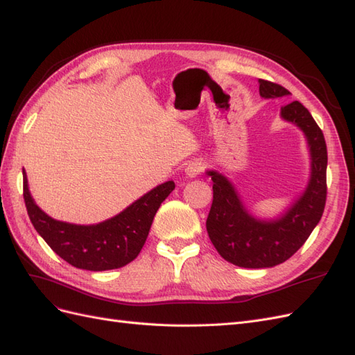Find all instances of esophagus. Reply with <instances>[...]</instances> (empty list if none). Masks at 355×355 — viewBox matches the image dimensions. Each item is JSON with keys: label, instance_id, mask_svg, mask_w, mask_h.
I'll list each match as a JSON object with an SVG mask.
<instances>
[{"label": "esophagus", "instance_id": "34e87169", "mask_svg": "<svg viewBox=\"0 0 355 355\" xmlns=\"http://www.w3.org/2000/svg\"><path fill=\"white\" fill-rule=\"evenodd\" d=\"M202 171V163L198 159L191 161V163L185 167V173L188 178H196L197 175H200Z\"/></svg>", "mask_w": 355, "mask_h": 355}]
</instances>
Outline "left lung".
Here are the masks:
<instances>
[{"label": "left lung", "instance_id": "1", "mask_svg": "<svg viewBox=\"0 0 355 355\" xmlns=\"http://www.w3.org/2000/svg\"><path fill=\"white\" fill-rule=\"evenodd\" d=\"M259 94L275 99L290 92L259 80ZM280 116L304 132L311 157L308 185L282 216L254 218L227 176L216 170L206 171L213 180V202L206 222L209 237L225 261L241 268H271L287 261L304 245L324 211L327 148L323 132L297 101L283 106Z\"/></svg>", "mask_w": 355, "mask_h": 355}]
</instances>
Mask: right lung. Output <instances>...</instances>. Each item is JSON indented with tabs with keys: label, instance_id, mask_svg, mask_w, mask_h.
I'll return each instance as SVG.
<instances>
[{
	"label": "right lung",
	"instance_id": "add662e5",
	"mask_svg": "<svg viewBox=\"0 0 355 355\" xmlns=\"http://www.w3.org/2000/svg\"><path fill=\"white\" fill-rule=\"evenodd\" d=\"M173 189V180L164 182L108 220L75 225L53 219L37 206L24 171V198L34 228L63 261L87 271L116 270L136 259L158 207Z\"/></svg>",
	"mask_w": 355,
	"mask_h": 355
}]
</instances>
